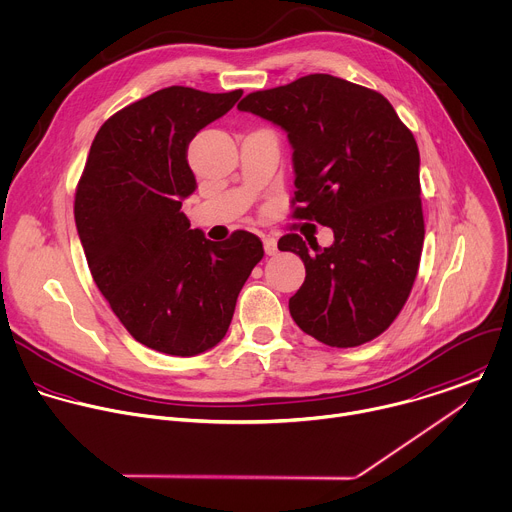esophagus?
<instances>
[{
	"label": "esophagus",
	"instance_id": "esophagus-1",
	"mask_svg": "<svg viewBox=\"0 0 512 512\" xmlns=\"http://www.w3.org/2000/svg\"><path fill=\"white\" fill-rule=\"evenodd\" d=\"M262 242H264V250H266V254H268V256H274V254L278 252V244H276V240H274V238L264 236V238H262Z\"/></svg>",
	"mask_w": 512,
	"mask_h": 512
}]
</instances>
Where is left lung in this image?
Masks as SVG:
<instances>
[{
    "mask_svg": "<svg viewBox=\"0 0 512 512\" xmlns=\"http://www.w3.org/2000/svg\"><path fill=\"white\" fill-rule=\"evenodd\" d=\"M238 110L288 134L292 216L334 232L332 246L311 244L314 253L298 234L278 242L306 268L288 302L294 322L328 346L370 342L402 310L420 264L424 218L412 132L382 94L328 74L252 92Z\"/></svg>",
    "mask_w": 512,
    "mask_h": 512,
    "instance_id": "obj_1",
    "label": "left lung"
}]
</instances>
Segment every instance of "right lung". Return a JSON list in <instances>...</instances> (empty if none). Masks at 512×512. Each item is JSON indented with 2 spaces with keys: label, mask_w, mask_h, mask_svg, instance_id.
Segmentation results:
<instances>
[{
  "label": "right lung",
  "mask_w": 512,
  "mask_h": 512,
  "mask_svg": "<svg viewBox=\"0 0 512 512\" xmlns=\"http://www.w3.org/2000/svg\"><path fill=\"white\" fill-rule=\"evenodd\" d=\"M240 96L170 86L126 106L98 130L76 188L94 282L140 344L170 356H196L226 336L264 256L258 236L236 230L212 242L182 212L196 190L188 146Z\"/></svg>",
  "instance_id": "1"
}]
</instances>
